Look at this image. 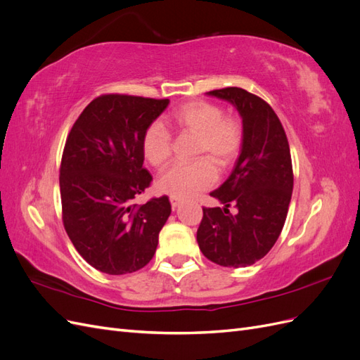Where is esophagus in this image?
<instances>
[{
	"label": "esophagus",
	"instance_id": "esophagus-1",
	"mask_svg": "<svg viewBox=\"0 0 360 360\" xmlns=\"http://www.w3.org/2000/svg\"><path fill=\"white\" fill-rule=\"evenodd\" d=\"M169 202H171V205H172V209H176V207L180 205L181 200H180V198H176V197H169Z\"/></svg>",
	"mask_w": 360,
	"mask_h": 360
}]
</instances>
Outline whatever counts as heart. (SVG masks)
Returning <instances> with one entry per match:
<instances>
[{"label": "heart", "instance_id": "1", "mask_svg": "<svg viewBox=\"0 0 360 360\" xmlns=\"http://www.w3.org/2000/svg\"><path fill=\"white\" fill-rule=\"evenodd\" d=\"M169 124L177 134L197 136L195 156L189 163H174L158 179V189L176 198H188L213 186L219 168L230 167L237 159L243 144V126L234 115L224 114L216 103L192 101L179 106L169 115ZM144 159L151 167L162 168L172 155V136L160 122L147 126L141 139Z\"/></svg>", "mask_w": 360, "mask_h": 360}]
</instances>
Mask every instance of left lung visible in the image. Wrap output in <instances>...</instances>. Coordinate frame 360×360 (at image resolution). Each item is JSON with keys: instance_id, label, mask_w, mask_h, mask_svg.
Here are the masks:
<instances>
[{"instance_id": "obj_1", "label": "left lung", "mask_w": 360, "mask_h": 360, "mask_svg": "<svg viewBox=\"0 0 360 360\" xmlns=\"http://www.w3.org/2000/svg\"><path fill=\"white\" fill-rule=\"evenodd\" d=\"M207 94L236 106L243 122V144L231 176L210 193L225 207H202L197 240L204 257L216 264L252 266L274 248L287 219L294 181L288 139L261 97L238 86ZM231 203L236 215L227 210Z\"/></svg>"}]
</instances>
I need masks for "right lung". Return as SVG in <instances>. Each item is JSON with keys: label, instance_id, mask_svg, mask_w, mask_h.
Wrapping results in <instances>:
<instances>
[{"label": "right lung", "instance_id": "1", "mask_svg": "<svg viewBox=\"0 0 360 360\" xmlns=\"http://www.w3.org/2000/svg\"><path fill=\"white\" fill-rule=\"evenodd\" d=\"M168 103L102 94L68 135L60 167L64 230L79 255L103 274L126 275L148 264L171 214L167 195L132 204L153 180L143 167L141 139Z\"/></svg>", "mask_w": 360, "mask_h": 360}]
</instances>
